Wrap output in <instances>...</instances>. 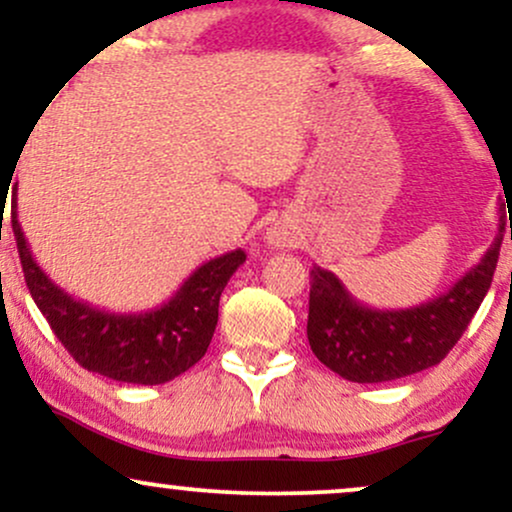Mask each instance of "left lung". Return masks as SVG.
Segmentation results:
<instances>
[{
  "label": "left lung",
  "instance_id": "left-lung-1",
  "mask_svg": "<svg viewBox=\"0 0 512 512\" xmlns=\"http://www.w3.org/2000/svg\"><path fill=\"white\" fill-rule=\"evenodd\" d=\"M501 243L503 223L479 264L433 301L404 310L368 308L337 274L313 267L308 342L317 361L351 383H387L438 366L491 289Z\"/></svg>",
  "mask_w": 512,
  "mask_h": 512
}]
</instances>
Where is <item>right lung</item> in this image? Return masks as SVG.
<instances>
[{
  "label": "right lung",
  "mask_w": 512,
  "mask_h": 512,
  "mask_svg": "<svg viewBox=\"0 0 512 512\" xmlns=\"http://www.w3.org/2000/svg\"><path fill=\"white\" fill-rule=\"evenodd\" d=\"M11 228L26 286L52 332L79 366L117 383L163 385L195 366L214 337L221 293L245 262L243 250L226 252L197 267L166 303L142 313H110L74 298L38 267L16 219V192Z\"/></svg>",
  "instance_id": "add662e5"
}]
</instances>
